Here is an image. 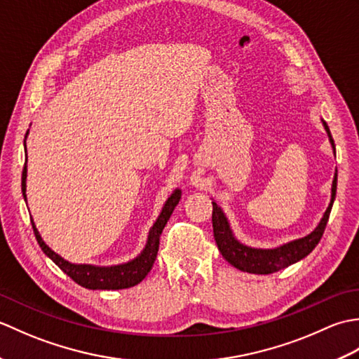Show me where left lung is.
Listing matches in <instances>:
<instances>
[{
    "label": "left lung",
    "instance_id": "8db88e82",
    "mask_svg": "<svg viewBox=\"0 0 359 359\" xmlns=\"http://www.w3.org/2000/svg\"><path fill=\"white\" fill-rule=\"evenodd\" d=\"M332 147L334 149V142L332 139L330 129L327 126L325 121H323ZM337 177L338 174H334L333 185H332V201L329 203V208L325 210L324 217L321 222L315 228V231H311L306 238L296 239L293 242H288L285 245H280L278 248L262 250V248H251L243 245L233 236V231L225 215L217 207L216 202H212V233H215V239L217 243V248L222 256L226 259L236 269L247 273L255 274H270L274 271H279L285 266L292 265L301 259L310 255L313 248L318 245V242L321 241L325 225L329 222V216L333 207L334 196H337Z\"/></svg>",
    "mask_w": 359,
    "mask_h": 359
}]
</instances>
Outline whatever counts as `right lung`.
I'll return each mask as SVG.
<instances>
[{
    "label": "right lung",
    "instance_id": "right-lung-1",
    "mask_svg": "<svg viewBox=\"0 0 359 359\" xmlns=\"http://www.w3.org/2000/svg\"><path fill=\"white\" fill-rule=\"evenodd\" d=\"M26 177H27V166L25 163V168H22V177H21V191H22V196H25V199H26ZM180 196H182L180 189H175V191L171 194V197H168L162 212H160L156 224L151 228L149 236H148V243L142 251V255L133 259L131 262L114 265V266H95V265H86V264L77 265V264H71L65 261L62 256H58L55 251H52L48 245H46L32 219H30V222H32L35 238L38 243H40L41 250L44 251V255L49 256L52 261L55 262L72 280L77 282L79 285L89 290H121V288H129L139 284V282H142L144 276L149 273V270L152 269V264H154L157 257L160 234H162L166 222L170 220L175 205L179 203Z\"/></svg>",
    "mask_w": 359,
    "mask_h": 359
}]
</instances>
